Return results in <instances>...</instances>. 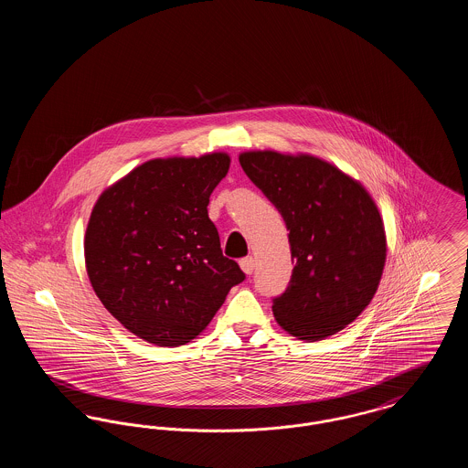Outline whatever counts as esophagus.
I'll use <instances>...</instances> for the list:
<instances>
[{
	"label": "esophagus",
	"instance_id": "obj_1",
	"mask_svg": "<svg viewBox=\"0 0 468 468\" xmlns=\"http://www.w3.org/2000/svg\"><path fill=\"white\" fill-rule=\"evenodd\" d=\"M254 267H256V261H254L252 256H247L244 260H240V268L244 270V273H247V275H250L254 271Z\"/></svg>",
	"mask_w": 468,
	"mask_h": 468
}]
</instances>
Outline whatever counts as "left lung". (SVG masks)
<instances>
[{
	"mask_svg": "<svg viewBox=\"0 0 468 468\" xmlns=\"http://www.w3.org/2000/svg\"><path fill=\"white\" fill-rule=\"evenodd\" d=\"M239 161L290 229L292 275L273 300L277 324L300 340L344 330L372 302L386 265V231L365 186L312 154L245 151Z\"/></svg>",
	"mask_w": 468,
	"mask_h": 468,
	"instance_id": "left-lung-1",
	"label": "left lung"
}]
</instances>
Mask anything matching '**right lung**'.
I'll use <instances>...</instances> for the list:
<instances>
[{"label": "right lung", "mask_w": 468, "mask_h": 468, "mask_svg": "<svg viewBox=\"0 0 468 468\" xmlns=\"http://www.w3.org/2000/svg\"><path fill=\"white\" fill-rule=\"evenodd\" d=\"M229 154L156 157L109 186L84 237L90 286L105 309L159 347L191 342L245 279L224 258L208 201Z\"/></svg>", "instance_id": "right-lung-1"}]
</instances>
